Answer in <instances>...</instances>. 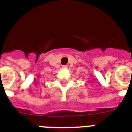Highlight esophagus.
<instances>
[{"label":"esophagus","instance_id":"obj_1","mask_svg":"<svg viewBox=\"0 0 132 132\" xmlns=\"http://www.w3.org/2000/svg\"><path fill=\"white\" fill-rule=\"evenodd\" d=\"M62 68H68V66H67V65H63V66H62Z\"/></svg>","mask_w":132,"mask_h":132}]
</instances>
